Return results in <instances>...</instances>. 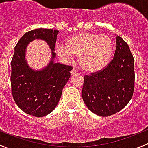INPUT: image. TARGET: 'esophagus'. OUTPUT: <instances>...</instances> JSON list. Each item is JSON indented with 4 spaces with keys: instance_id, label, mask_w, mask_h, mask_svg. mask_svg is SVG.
I'll return each mask as SVG.
<instances>
[{
    "instance_id": "obj_1",
    "label": "esophagus",
    "mask_w": 148,
    "mask_h": 148,
    "mask_svg": "<svg viewBox=\"0 0 148 148\" xmlns=\"http://www.w3.org/2000/svg\"><path fill=\"white\" fill-rule=\"evenodd\" d=\"M71 75H76V74L78 73V72H77L75 69H73L72 71H71Z\"/></svg>"
}]
</instances>
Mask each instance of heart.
Masks as SVG:
<instances>
[{"label": "heart", "mask_w": 148, "mask_h": 148, "mask_svg": "<svg viewBox=\"0 0 148 148\" xmlns=\"http://www.w3.org/2000/svg\"><path fill=\"white\" fill-rule=\"evenodd\" d=\"M56 53L62 57L78 56L81 68L87 72H95L103 68L111 57L112 41L105 35L79 33L65 40V46L59 45Z\"/></svg>", "instance_id": "obj_1"}]
</instances>
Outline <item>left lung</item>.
Listing matches in <instances>:
<instances>
[{
	"instance_id": "obj_1",
	"label": "left lung",
	"mask_w": 148,
	"mask_h": 148,
	"mask_svg": "<svg viewBox=\"0 0 148 148\" xmlns=\"http://www.w3.org/2000/svg\"><path fill=\"white\" fill-rule=\"evenodd\" d=\"M135 88L134 58L127 42L116 36L112 60L100 71L84 76L82 97L88 109L108 117L127 106Z\"/></svg>"
}]
</instances>
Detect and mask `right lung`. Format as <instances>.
Here are the masks:
<instances>
[{"label": "right lung", "mask_w": 148, "mask_h": 148, "mask_svg": "<svg viewBox=\"0 0 148 148\" xmlns=\"http://www.w3.org/2000/svg\"><path fill=\"white\" fill-rule=\"evenodd\" d=\"M59 31L38 28L25 33L15 47L11 60V92L17 106L23 112L35 117L51 113L58 103L62 90L71 77L73 68L53 63L56 53L52 51L49 65L40 71H33L25 60L27 45L35 39L44 40L54 51Z\"/></svg>", "instance_id": "1"}]
</instances>
